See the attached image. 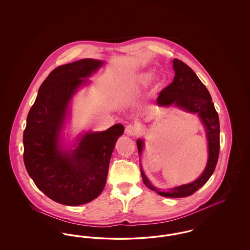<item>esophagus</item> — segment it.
Listing matches in <instances>:
<instances>
[{"label":"esophagus","mask_w":250,"mask_h":250,"mask_svg":"<svg viewBox=\"0 0 250 250\" xmlns=\"http://www.w3.org/2000/svg\"><path fill=\"white\" fill-rule=\"evenodd\" d=\"M125 131L126 133V135H128V136H137L138 133H139L138 126L135 125H126L125 130Z\"/></svg>","instance_id":"1"}]
</instances>
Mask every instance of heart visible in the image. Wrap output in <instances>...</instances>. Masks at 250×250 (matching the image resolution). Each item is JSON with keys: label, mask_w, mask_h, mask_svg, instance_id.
<instances>
[{"label": "heart", "mask_w": 250, "mask_h": 250, "mask_svg": "<svg viewBox=\"0 0 250 250\" xmlns=\"http://www.w3.org/2000/svg\"><path fill=\"white\" fill-rule=\"evenodd\" d=\"M151 74L150 73H141L139 75V82L142 84H148L151 81Z\"/></svg>", "instance_id": "obj_1"}]
</instances>
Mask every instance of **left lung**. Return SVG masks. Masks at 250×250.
<instances>
[{"instance_id":"8db88e82","label":"left lung","mask_w":250,"mask_h":250,"mask_svg":"<svg viewBox=\"0 0 250 250\" xmlns=\"http://www.w3.org/2000/svg\"><path fill=\"white\" fill-rule=\"evenodd\" d=\"M173 69L175 71L174 80L159 93L156 100L157 105L159 107L175 105L190 112L199 114L205 126L208 140L209 158L207 166L202 176L193 183L174 188L166 192L159 191L152 187L144 175L143 169L142 176L145 186L152 190L156 191L159 195L167 198H184L190 196L201 188L213 174L219 155L220 131L218 114L214 108L211 95L205 85L202 83L195 72L187 63L180 60H173ZM137 145L141 155L143 150V141L138 140Z\"/></svg>"}]
</instances>
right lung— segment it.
<instances>
[{"label":"right lung","instance_id":"obj_1","mask_svg":"<svg viewBox=\"0 0 250 250\" xmlns=\"http://www.w3.org/2000/svg\"><path fill=\"white\" fill-rule=\"evenodd\" d=\"M100 65L101 61L83 59L56 67L39 87L27 116L25 167L40 190L63 205H82L100 195L115 143L124 133L123 125L117 124L86 134L71 153L60 151V131L72 95Z\"/></svg>","mask_w":250,"mask_h":250}]
</instances>
